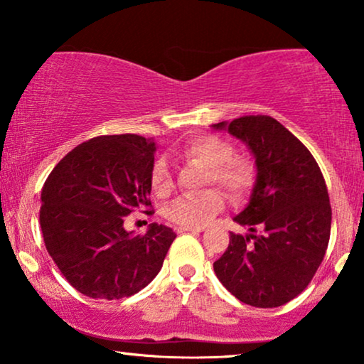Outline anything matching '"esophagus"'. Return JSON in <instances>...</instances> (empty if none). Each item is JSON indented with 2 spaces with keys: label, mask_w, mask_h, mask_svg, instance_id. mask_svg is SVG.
Listing matches in <instances>:
<instances>
[{
  "label": "esophagus",
  "mask_w": 364,
  "mask_h": 364,
  "mask_svg": "<svg viewBox=\"0 0 364 364\" xmlns=\"http://www.w3.org/2000/svg\"><path fill=\"white\" fill-rule=\"evenodd\" d=\"M203 227H178L177 232L178 233H186V232H192V233H198L202 232Z\"/></svg>",
  "instance_id": "obj_1"
}]
</instances>
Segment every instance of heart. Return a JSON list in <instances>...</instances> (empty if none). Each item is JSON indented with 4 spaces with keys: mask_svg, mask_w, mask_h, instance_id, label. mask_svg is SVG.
Wrapping results in <instances>:
<instances>
[{
    "mask_svg": "<svg viewBox=\"0 0 364 364\" xmlns=\"http://www.w3.org/2000/svg\"><path fill=\"white\" fill-rule=\"evenodd\" d=\"M233 149L217 136H197L183 144L181 156L197 161L207 167L205 183H218L232 198H243L255 181L253 166L247 159L233 157ZM151 186L159 196H166L172 188V173L168 162L161 157L154 162ZM225 207V196L218 188H207L200 193H188L173 200L166 215L181 227H203Z\"/></svg>",
    "mask_w": 364,
    "mask_h": 364,
    "instance_id": "obj_1",
    "label": "heart"
}]
</instances>
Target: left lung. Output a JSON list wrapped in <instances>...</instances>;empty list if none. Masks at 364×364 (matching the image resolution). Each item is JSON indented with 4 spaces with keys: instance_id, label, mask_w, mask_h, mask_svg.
<instances>
[{
    "instance_id": "8db88e82",
    "label": "left lung",
    "mask_w": 364,
    "mask_h": 364,
    "mask_svg": "<svg viewBox=\"0 0 364 364\" xmlns=\"http://www.w3.org/2000/svg\"><path fill=\"white\" fill-rule=\"evenodd\" d=\"M212 127L245 142L257 166L250 202L233 218L252 233L230 232L213 270L247 305H285L308 287L326 253L331 205L325 178L311 152L277 119L243 116Z\"/></svg>"
}]
</instances>
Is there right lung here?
Listing matches in <instances>:
<instances>
[{
	"mask_svg": "<svg viewBox=\"0 0 364 364\" xmlns=\"http://www.w3.org/2000/svg\"><path fill=\"white\" fill-rule=\"evenodd\" d=\"M154 152L156 142L137 134L99 136L74 147L44 182V245L82 295L132 296L161 272L176 232L159 223L146 235L124 228V217L152 207Z\"/></svg>",
	"mask_w": 364,
	"mask_h": 364,
	"instance_id": "right-lung-1",
	"label": "right lung"
}]
</instances>
